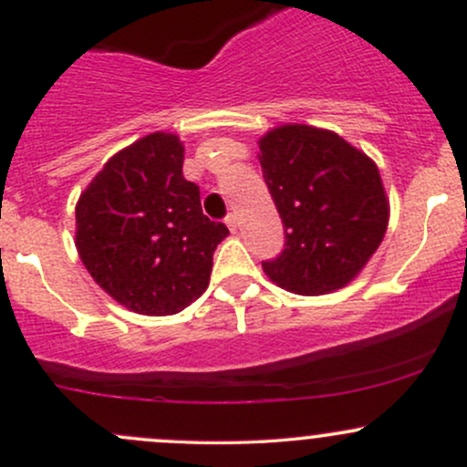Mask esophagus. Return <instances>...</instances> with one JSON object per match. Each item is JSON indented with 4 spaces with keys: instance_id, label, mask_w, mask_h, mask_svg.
Wrapping results in <instances>:
<instances>
[{
    "instance_id": "1",
    "label": "esophagus",
    "mask_w": 467,
    "mask_h": 467,
    "mask_svg": "<svg viewBox=\"0 0 467 467\" xmlns=\"http://www.w3.org/2000/svg\"><path fill=\"white\" fill-rule=\"evenodd\" d=\"M226 226L230 230H237V226H239V215H237V213H230V215L226 217Z\"/></svg>"
}]
</instances>
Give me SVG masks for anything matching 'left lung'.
I'll return each mask as SVG.
<instances>
[{"label": "left lung", "instance_id": "left-lung-1", "mask_svg": "<svg viewBox=\"0 0 467 467\" xmlns=\"http://www.w3.org/2000/svg\"><path fill=\"white\" fill-rule=\"evenodd\" d=\"M264 180L285 228L265 275L287 292L320 296L358 276L382 244L389 200L378 166L334 131L283 125L259 140Z\"/></svg>", "mask_w": 467, "mask_h": 467}]
</instances>
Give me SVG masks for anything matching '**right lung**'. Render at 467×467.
Instances as JSON below:
<instances>
[{
	"label": "right lung",
	"mask_w": 467,
	"mask_h": 467,
	"mask_svg": "<svg viewBox=\"0 0 467 467\" xmlns=\"http://www.w3.org/2000/svg\"><path fill=\"white\" fill-rule=\"evenodd\" d=\"M184 147L149 133L118 151L77 203V250L100 287L144 316H171L208 287L228 228L202 213L200 186L184 180Z\"/></svg>",
	"instance_id": "add662e5"
}]
</instances>
